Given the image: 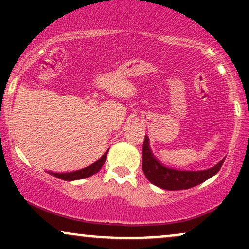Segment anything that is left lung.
Instances as JSON below:
<instances>
[{
    "instance_id": "obj_1",
    "label": "left lung",
    "mask_w": 249,
    "mask_h": 249,
    "mask_svg": "<svg viewBox=\"0 0 249 249\" xmlns=\"http://www.w3.org/2000/svg\"><path fill=\"white\" fill-rule=\"evenodd\" d=\"M148 138L145 136L142 144V171L151 184L167 191H180L194 187L207 179L212 178L219 172L224 164L225 158L218 164L207 170L201 171H181L166 167L157 160L150 148Z\"/></svg>"
}]
</instances>
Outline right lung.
Returning a JSON list of instances; mask_svg holds the SVG:
<instances>
[{
  "label": "right lung",
  "mask_w": 249,
  "mask_h": 249,
  "mask_svg": "<svg viewBox=\"0 0 249 249\" xmlns=\"http://www.w3.org/2000/svg\"><path fill=\"white\" fill-rule=\"evenodd\" d=\"M107 151L104 154H103V156L98 159V160H97L96 162H93L92 165H90V166H88L85 168H82V170L75 171V172H69V173H53V172H50V174H51V176L56 177V178H58V179L67 180V181H72V180H79V179L88 178V177H91L92 174L97 173L99 170H101L103 165H104L105 159H107Z\"/></svg>",
  "instance_id": "obj_1"
}]
</instances>
